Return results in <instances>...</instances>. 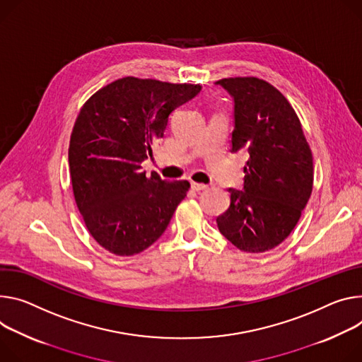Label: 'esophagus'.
I'll list each match as a JSON object with an SVG mask.
<instances>
[{"mask_svg": "<svg viewBox=\"0 0 362 362\" xmlns=\"http://www.w3.org/2000/svg\"><path fill=\"white\" fill-rule=\"evenodd\" d=\"M208 186L206 185H204V183H196V182H192V189L193 190H196V192H199V190H205Z\"/></svg>", "mask_w": 362, "mask_h": 362, "instance_id": "esophagus-1", "label": "esophagus"}]
</instances>
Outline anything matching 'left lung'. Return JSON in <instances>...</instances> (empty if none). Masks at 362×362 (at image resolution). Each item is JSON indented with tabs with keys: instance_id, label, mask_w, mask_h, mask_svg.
Masks as SVG:
<instances>
[{
	"instance_id": "obj_1",
	"label": "left lung",
	"mask_w": 362,
	"mask_h": 362,
	"mask_svg": "<svg viewBox=\"0 0 362 362\" xmlns=\"http://www.w3.org/2000/svg\"><path fill=\"white\" fill-rule=\"evenodd\" d=\"M235 103L233 151L250 154L244 189L216 218L219 233L244 252L281 244L302 216L313 189V157L302 122L286 96L255 76L218 81Z\"/></svg>"
}]
</instances>
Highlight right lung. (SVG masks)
I'll use <instances>...</instances> for the list:
<instances>
[{
	"instance_id": "right-lung-1",
	"label": "right lung",
	"mask_w": 362,
	"mask_h": 362,
	"mask_svg": "<svg viewBox=\"0 0 362 362\" xmlns=\"http://www.w3.org/2000/svg\"><path fill=\"white\" fill-rule=\"evenodd\" d=\"M201 85L125 76L82 105L69 141L76 206L89 234L115 255L156 243L189 192L187 180L146 176L141 161L168 128L169 115Z\"/></svg>"
}]
</instances>
